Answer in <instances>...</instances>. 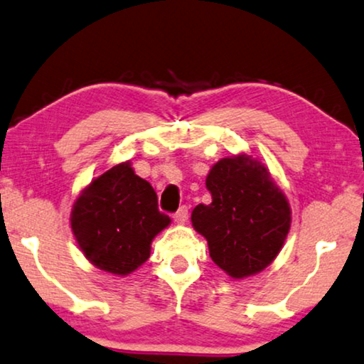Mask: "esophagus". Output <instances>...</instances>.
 I'll use <instances>...</instances> for the list:
<instances>
[{
    "mask_svg": "<svg viewBox=\"0 0 364 364\" xmlns=\"http://www.w3.org/2000/svg\"><path fill=\"white\" fill-rule=\"evenodd\" d=\"M173 219H175L176 224H184L188 221V208L186 206H181L178 211L173 214Z\"/></svg>",
    "mask_w": 364,
    "mask_h": 364,
    "instance_id": "obj_1",
    "label": "esophagus"
}]
</instances>
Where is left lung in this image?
Here are the masks:
<instances>
[{"mask_svg": "<svg viewBox=\"0 0 364 364\" xmlns=\"http://www.w3.org/2000/svg\"><path fill=\"white\" fill-rule=\"evenodd\" d=\"M213 201L193 209L191 223L208 240L214 264L232 279L274 262L289 234L290 204L267 168L252 156L219 160L206 176Z\"/></svg>", "mask_w": 364, "mask_h": 364, "instance_id": "1", "label": "left lung"}]
</instances>
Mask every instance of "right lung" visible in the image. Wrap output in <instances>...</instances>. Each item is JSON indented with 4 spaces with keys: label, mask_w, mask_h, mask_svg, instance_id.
Instances as JSON below:
<instances>
[{
    "label": "right lung",
    "mask_w": 364,
    "mask_h": 364,
    "mask_svg": "<svg viewBox=\"0 0 364 364\" xmlns=\"http://www.w3.org/2000/svg\"><path fill=\"white\" fill-rule=\"evenodd\" d=\"M170 223L158 211L155 189L135 175L130 161L95 178L70 213V228L85 259L115 275H129L145 264L151 240Z\"/></svg>",
    "instance_id": "1"
}]
</instances>
